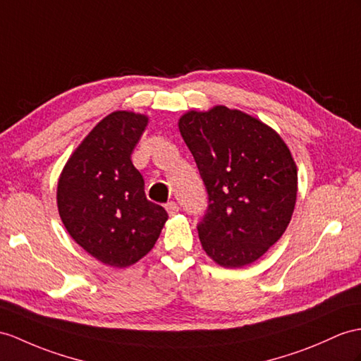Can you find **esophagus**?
Wrapping results in <instances>:
<instances>
[{
    "mask_svg": "<svg viewBox=\"0 0 361 361\" xmlns=\"http://www.w3.org/2000/svg\"><path fill=\"white\" fill-rule=\"evenodd\" d=\"M165 209L169 211V214H170V216H174L176 213H179V205L176 204V202H173V200H171V202H169V204L165 205Z\"/></svg>",
    "mask_w": 361,
    "mask_h": 361,
    "instance_id": "1",
    "label": "esophagus"
}]
</instances>
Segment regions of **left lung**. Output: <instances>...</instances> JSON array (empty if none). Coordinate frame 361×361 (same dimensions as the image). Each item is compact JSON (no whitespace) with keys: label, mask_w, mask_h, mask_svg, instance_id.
<instances>
[{"label":"left lung","mask_w":361,"mask_h":361,"mask_svg":"<svg viewBox=\"0 0 361 361\" xmlns=\"http://www.w3.org/2000/svg\"><path fill=\"white\" fill-rule=\"evenodd\" d=\"M180 135L195 157L208 195L197 224L208 256L225 268H240L272 247L291 221L297 166L274 130L224 105L188 111Z\"/></svg>","instance_id":"left-lung-1"}]
</instances>
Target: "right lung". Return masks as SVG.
Listing matches in <instances>:
<instances>
[{
    "instance_id": "add662e5",
    "label": "right lung",
    "mask_w": 361,
    "mask_h": 361,
    "mask_svg": "<svg viewBox=\"0 0 361 361\" xmlns=\"http://www.w3.org/2000/svg\"><path fill=\"white\" fill-rule=\"evenodd\" d=\"M148 118L114 111L96 126L66 164L58 182L61 221L73 240L114 268L150 251L169 214L147 199L131 162Z\"/></svg>"
}]
</instances>
